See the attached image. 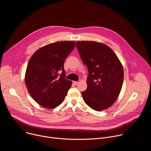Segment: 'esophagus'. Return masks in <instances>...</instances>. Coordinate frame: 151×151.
<instances>
[{"label": "esophagus", "mask_w": 151, "mask_h": 151, "mask_svg": "<svg viewBox=\"0 0 151 151\" xmlns=\"http://www.w3.org/2000/svg\"><path fill=\"white\" fill-rule=\"evenodd\" d=\"M78 83V81H73V84L74 85H76Z\"/></svg>", "instance_id": "obj_1"}]
</instances>
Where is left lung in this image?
Instances as JSON below:
<instances>
[{"mask_svg": "<svg viewBox=\"0 0 151 151\" xmlns=\"http://www.w3.org/2000/svg\"><path fill=\"white\" fill-rule=\"evenodd\" d=\"M76 47L88 70L87 88L82 92L83 99L94 111L105 110L114 103L121 90L122 64L113 50L104 44L78 41Z\"/></svg>", "mask_w": 151, "mask_h": 151, "instance_id": "8db88e82", "label": "left lung"}]
</instances>
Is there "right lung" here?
<instances>
[{
  "label": "right lung",
  "instance_id": "1",
  "mask_svg": "<svg viewBox=\"0 0 151 151\" xmlns=\"http://www.w3.org/2000/svg\"><path fill=\"white\" fill-rule=\"evenodd\" d=\"M75 47L72 41H61L37 50L30 58L25 75L27 89L41 106L53 109L65 99L72 82L66 78L64 62Z\"/></svg>",
  "mask_w": 151,
  "mask_h": 151
}]
</instances>
